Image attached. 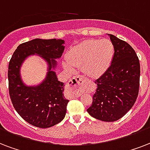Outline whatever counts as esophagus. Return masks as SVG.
<instances>
[{
  "label": "esophagus",
  "mask_w": 150,
  "mask_h": 150,
  "mask_svg": "<svg viewBox=\"0 0 150 150\" xmlns=\"http://www.w3.org/2000/svg\"><path fill=\"white\" fill-rule=\"evenodd\" d=\"M83 76H80V75H77V76H75L73 77L67 83V86L70 88H72V89H75V88L81 86V84L83 83Z\"/></svg>",
  "instance_id": "1"
}]
</instances>
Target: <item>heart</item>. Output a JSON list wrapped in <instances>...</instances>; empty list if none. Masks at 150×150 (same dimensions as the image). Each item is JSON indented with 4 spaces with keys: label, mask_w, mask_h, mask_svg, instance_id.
Here are the masks:
<instances>
[{
    "label": "heart",
    "mask_w": 150,
    "mask_h": 150,
    "mask_svg": "<svg viewBox=\"0 0 150 150\" xmlns=\"http://www.w3.org/2000/svg\"><path fill=\"white\" fill-rule=\"evenodd\" d=\"M114 56V45L108 39L88 40L71 49L67 55V60L63 67L74 71L80 67L89 77L97 78L103 75L110 67Z\"/></svg>",
    "instance_id": "obj_1"
}]
</instances>
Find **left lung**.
I'll use <instances>...</instances> for the list:
<instances>
[{"mask_svg": "<svg viewBox=\"0 0 150 150\" xmlns=\"http://www.w3.org/2000/svg\"><path fill=\"white\" fill-rule=\"evenodd\" d=\"M114 45L110 67L94 83L97 90L87 109L93 118L114 122L122 118L134 105L139 89L140 64L133 48L112 34H108Z\"/></svg>", "mask_w": 150, "mask_h": 150, "instance_id": "1", "label": "left lung"}]
</instances>
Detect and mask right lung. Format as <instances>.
Listing matches in <instances>:
<instances>
[{
	"label": "right lung",
	"instance_id": "add662e5",
	"mask_svg": "<svg viewBox=\"0 0 150 150\" xmlns=\"http://www.w3.org/2000/svg\"><path fill=\"white\" fill-rule=\"evenodd\" d=\"M62 39L35 38L20 44L9 61L8 79L9 95L19 116L30 124L48 128L64 120L69 101L64 96V84L58 81L54 70L57 59L64 50ZM38 54L47 64V73L38 85L27 86L20 75L21 64L30 55Z\"/></svg>",
	"mask_w": 150,
	"mask_h": 150
}]
</instances>
